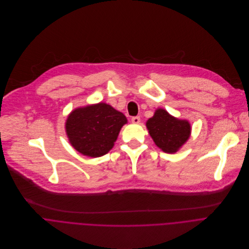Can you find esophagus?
Here are the masks:
<instances>
[{
    "label": "esophagus",
    "instance_id": "obj_1",
    "mask_svg": "<svg viewBox=\"0 0 249 249\" xmlns=\"http://www.w3.org/2000/svg\"><path fill=\"white\" fill-rule=\"evenodd\" d=\"M131 122H132V124H139L140 117H132L131 118Z\"/></svg>",
    "mask_w": 249,
    "mask_h": 249
}]
</instances>
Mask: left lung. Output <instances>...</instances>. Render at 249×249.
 Here are the masks:
<instances>
[{"mask_svg":"<svg viewBox=\"0 0 249 249\" xmlns=\"http://www.w3.org/2000/svg\"><path fill=\"white\" fill-rule=\"evenodd\" d=\"M146 127L155 144L169 154L178 152L191 134L187 120L178 119L162 108H158L146 122Z\"/></svg>","mask_w":249,"mask_h":249,"instance_id":"8db88e82","label":"left lung"}]
</instances>
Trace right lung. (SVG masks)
<instances>
[{"mask_svg": "<svg viewBox=\"0 0 249 249\" xmlns=\"http://www.w3.org/2000/svg\"><path fill=\"white\" fill-rule=\"evenodd\" d=\"M127 123L125 116L107 103L78 107L67 118L65 128L71 145L80 154L97 158L114 147Z\"/></svg>", "mask_w": 249, "mask_h": 249, "instance_id": "obj_1", "label": "right lung"}]
</instances>
